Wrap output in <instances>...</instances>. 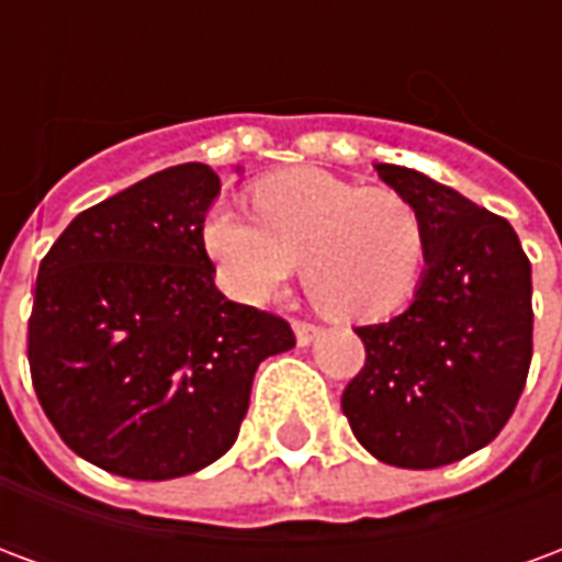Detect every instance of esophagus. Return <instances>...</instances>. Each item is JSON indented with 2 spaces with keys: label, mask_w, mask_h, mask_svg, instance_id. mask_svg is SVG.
Segmentation results:
<instances>
[{
  "label": "esophagus",
  "mask_w": 562,
  "mask_h": 562,
  "mask_svg": "<svg viewBox=\"0 0 562 562\" xmlns=\"http://www.w3.org/2000/svg\"><path fill=\"white\" fill-rule=\"evenodd\" d=\"M318 334H322V328L318 325H313V322H294V337H297V346H310V342L316 340Z\"/></svg>",
  "instance_id": "obj_1"
}]
</instances>
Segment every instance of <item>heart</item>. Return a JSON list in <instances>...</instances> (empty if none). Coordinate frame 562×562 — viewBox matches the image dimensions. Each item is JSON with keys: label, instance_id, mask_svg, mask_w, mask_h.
Listing matches in <instances>:
<instances>
[{"label": "heart", "instance_id": "b5f03b06", "mask_svg": "<svg viewBox=\"0 0 562 562\" xmlns=\"http://www.w3.org/2000/svg\"><path fill=\"white\" fill-rule=\"evenodd\" d=\"M252 215L220 204L204 222L225 289L246 304L273 297L297 265L310 301L346 322L389 316L418 285L427 234L397 189L301 168L261 180Z\"/></svg>", "mask_w": 562, "mask_h": 562}]
</instances>
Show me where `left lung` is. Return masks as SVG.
I'll list each match as a JSON object with an SVG mask.
<instances>
[{
  "label": "left lung",
  "mask_w": 562,
  "mask_h": 562,
  "mask_svg": "<svg viewBox=\"0 0 562 562\" xmlns=\"http://www.w3.org/2000/svg\"><path fill=\"white\" fill-rule=\"evenodd\" d=\"M422 213V285L401 316L361 325L342 391L355 439L391 467L436 470L484 448L518 406L532 358V280L515 228L430 177L376 165Z\"/></svg>",
  "instance_id": "left-lung-1"
}]
</instances>
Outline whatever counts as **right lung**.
<instances>
[{"label":"right lung","instance_id":"obj_1","mask_svg":"<svg viewBox=\"0 0 562 562\" xmlns=\"http://www.w3.org/2000/svg\"><path fill=\"white\" fill-rule=\"evenodd\" d=\"M216 195L207 165L165 168L78 213L38 268L26 349L38 403L75 454L123 479L222 458L258 364L294 346L285 318L213 285Z\"/></svg>","mask_w":562,"mask_h":562}]
</instances>
